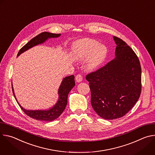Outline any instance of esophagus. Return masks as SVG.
<instances>
[{
  "label": "esophagus",
  "mask_w": 155,
  "mask_h": 155,
  "mask_svg": "<svg viewBox=\"0 0 155 155\" xmlns=\"http://www.w3.org/2000/svg\"><path fill=\"white\" fill-rule=\"evenodd\" d=\"M75 80H76V81H77V83L81 82V81L83 80V77H82V76H81V75H80V74L77 75L76 76V77H75Z\"/></svg>",
  "instance_id": "1"
}]
</instances>
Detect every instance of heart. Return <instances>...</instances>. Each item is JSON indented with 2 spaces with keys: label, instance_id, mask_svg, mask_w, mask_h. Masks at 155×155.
<instances>
[{
  "label": "heart",
  "instance_id": "1",
  "mask_svg": "<svg viewBox=\"0 0 155 155\" xmlns=\"http://www.w3.org/2000/svg\"><path fill=\"white\" fill-rule=\"evenodd\" d=\"M74 58L80 61L87 59V68L90 71L97 69L104 61L108 50L104 44L99 45L96 40L84 38L74 42L72 47Z\"/></svg>",
  "mask_w": 155,
  "mask_h": 155
}]
</instances>
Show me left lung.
Masks as SVG:
<instances>
[{
	"instance_id": "8db88e82",
	"label": "left lung",
	"mask_w": 155,
	"mask_h": 155,
	"mask_svg": "<svg viewBox=\"0 0 155 155\" xmlns=\"http://www.w3.org/2000/svg\"><path fill=\"white\" fill-rule=\"evenodd\" d=\"M115 58L103 68L86 75L91 90V105L105 120L126 115L141 93V67L138 57L127 43L114 36Z\"/></svg>"
}]
</instances>
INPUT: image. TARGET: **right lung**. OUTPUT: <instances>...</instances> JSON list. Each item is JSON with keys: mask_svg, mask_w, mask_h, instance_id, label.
<instances>
[{"mask_svg": "<svg viewBox=\"0 0 155 155\" xmlns=\"http://www.w3.org/2000/svg\"><path fill=\"white\" fill-rule=\"evenodd\" d=\"M61 35V34H53L47 32H41L36 37H34L31 39L26 45L22 47L19 51L17 56H19L21 53H24L25 51L28 50L29 49L41 44L46 41L48 38H57ZM74 76L71 75L66 77L63 78L61 85L58 90V95L59 99L57 101L56 104L53 105L51 108L48 110H26L22 107L19 102H18L12 85V91L13 93V96L17 101L18 105L22 109V110L29 117L33 119H35L37 120L40 121H51L53 120L58 118L64 112L66 105L68 104V94L71 90L75 85Z\"/></svg>", "mask_w": 155, "mask_h": 155, "instance_id": "add662e5", "label": "right lung"}]
</instances>
